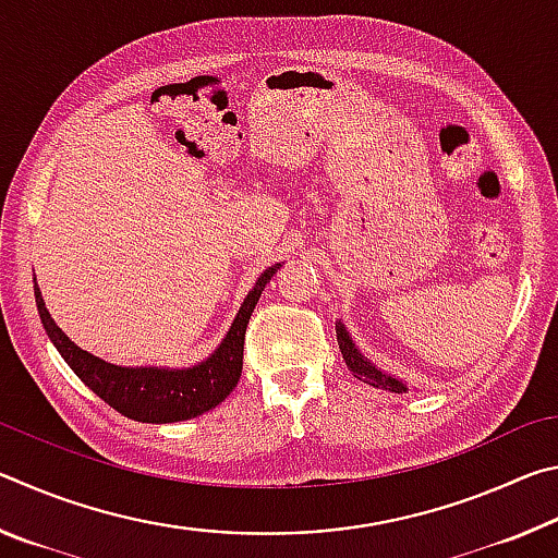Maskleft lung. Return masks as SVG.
Wrapping results in <instances>:
<instances>
[{"instance_id":"left-lung-1","label":"left lung","mask_w":558,"mask_h":558,"mask_svg":"<svg viewBox=\"0 0 558 558\" xmlns=\"http://www.w3.org/2000/svg\"><path fill=\"white\" fill-rule=\"evenodd\" d=\"M337 342H339V349H342V356L349 366V372H352L359 381L372 384V386H376V389H389L393 393L405 391V386L399 379L386 376L384 372L376 369V366H372V362H366V359L356 352V347L352 344V339H349L347 329L342 325H337Z\"/></svg>"}]
</instances>
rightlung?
I'll list each match as a JSON object with an SVG mask.
<instances>
[{"instance_id": "1", "label": "right lung", "mask_w": 558, "mask_h": 558, "mask_svg": "<svg viewBox=\"0 0 558 558\" xmlns=\"http://www.w3.org/2000/svg\"><path fill=\"white\" fill-rule=\"evenodd\" d=\"M278 266L268 268L258 278L256 288L248 292L243 305L235 315L229 335L221 347L206 359L204 364L192 366V369H128V366L106 364L102 359L83 352L65 337L44 307L41 292L34 282L36 307L44 323L46 335L51 337L53 347L59 349L65 364L71 366L75 376L88 386L93 393H98L102 401L112 405L118 413L128 415L140 423H174L186 421L204 411H211L229 396L235 384L241 379L243 369V342L245 327L253 310L258 305V298L266 282L272 278Z\"/></svg>"}]
</instances>
